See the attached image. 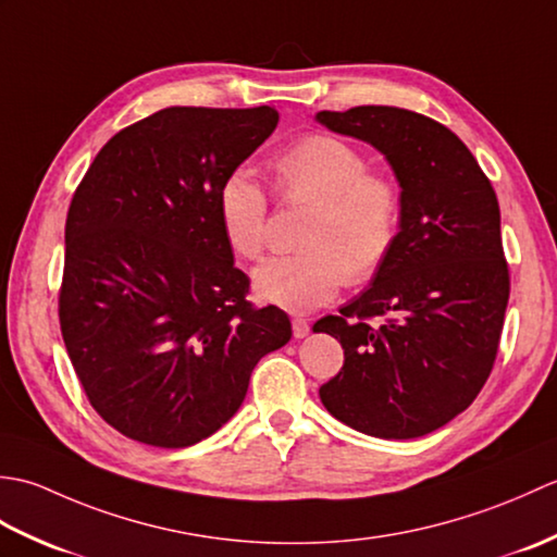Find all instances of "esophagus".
Instances as JSON below:
<instances>
[{
	"label": "esophagus",
	"mask_w": 557,
	"mask_h": 557,
	"mask_svg": "<svg viewBox=\"0 0 557 557\" xmlns=\"http://www.w3.org/2000/svg\"><path fill=\"white\" fill-rule=\"evenodd\" d=\"M292 327H294V337H297V339H304L306 335L311 333V325H309V321H306V318H292Z\"/></svg>",
	"instance_id": "esophagus-1"
}]
</instances>
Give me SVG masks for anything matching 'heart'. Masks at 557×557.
I'll use <instances>...</instances> for the list:
<instances>
[{"instance_id":"obj_1","label":"heart","mask_w":557,"mask_h":557,"mask_svg":"<svg viewBox=\"0 0 557 557\" xmlns=\"http://www.w3.org/2000/svg\"><path fill=\"white\" fill-rule=\"evenodd\" d=\"M272 182L285 203L311 206L299 234L304 251L268 258L253 270L260 301L287 311H313L349 285H363L393 256L401 196L393 180L369 172V160L347 140L309 134L270 160ZM218 222L232 251L256 260L265 248L268 196L239 168L218 188Z\"/></svg>"}]
</instances>
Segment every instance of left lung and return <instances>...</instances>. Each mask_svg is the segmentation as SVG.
Instances as JSON below:
<instances>
[{
    "instance_id": "obj_1",
    "label": "left lung",
    "mask_w": 557,
    "mask_h": 557,
    "mask_svg": "<svg viewBox=\"0 0 557 557\" xmlns=\"http://www.w3.org/2000/svg\"><path fill=\"white\" fill-rule=\"evenodd\" d=\"M315 122L383 152L401 188L393 256L339 315L313 325L345 349L318 395L359 433L425 435L476 399L498 354L510 299L498 198L469 148L419 112L363 104Z\"/></svg>"
}]
</instances>
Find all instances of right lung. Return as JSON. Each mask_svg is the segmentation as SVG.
<instances>
[{"label":"right lung","mask_w":557,"mask_h":557,"mask_svg":"<svg viewBox=\"0 0 557 557\" xmlns=\"http://www.w3.org/2000/svg\"><path fill=\"white\" fill-rule=\"evenodd\" d=\"M277 122L268 104L160 110L112 136L71 198L62 337L92 409L132 441L212 435L292 337L285 311L246 301L215 206Z\"/></svg>","instance_id":"obj_1"}]
</instances>
